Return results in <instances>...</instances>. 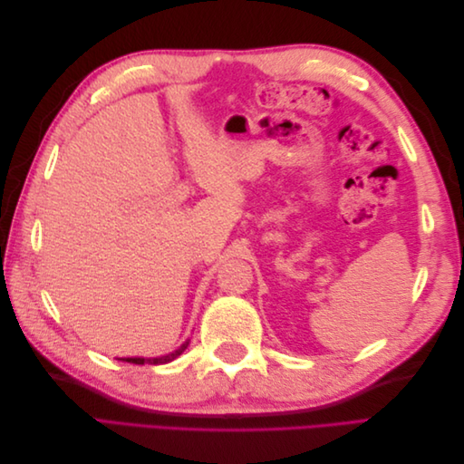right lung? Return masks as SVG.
I'll return each instance as SVG.
<instances>
[{
    "label": "right lung",
    "instance_id": "right-lung-1",
    "mask_svg": "<svg viewBox=\"0 0 464 464\" xmlns=\"http://www.w3.org/2000/svg\"><path fill=\"white\" fill-rule=\"evenodd\" d=\"M188 344H189V341H186L178 350H174V353L166 354V356H160V358H121V360L123 362H130V363H139V366H143V363H150V366H159V363H168V362L176 360L188 348Z\"/></svg>",
    "mask_w": 464,
    "mask_h": 464
}]
</instances>
